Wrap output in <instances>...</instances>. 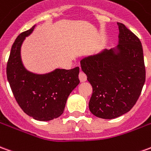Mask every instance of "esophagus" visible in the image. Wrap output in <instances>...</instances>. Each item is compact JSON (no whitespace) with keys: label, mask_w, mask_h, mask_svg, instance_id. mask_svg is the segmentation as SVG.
I'll list each match as a JSON object with an SVG mask.
<instances>
[{"label":"esophagus","mask_w":151,"mask_h":151,"mask_svg":"<svg viewBox=\"0 0 151 151\" xmlns=\"http://www.w3.org/2000/svg\"><path fill=\"white\" fill-rule=\"evenodd\" d=\"M78 77H79V80H80V82H81V83H83V82L86 81V76L84 73L83 72L79 73Z\"/></svg>","instance_id":"34e87169"}]
</instances>
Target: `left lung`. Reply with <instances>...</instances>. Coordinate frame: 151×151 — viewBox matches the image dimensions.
I'll use <instances>...</instances> for the list:
<instances>
[{
    "mask_svg": "<svg viewBox=\"0 0 151 151\" xmlns=\"http://www.w3.org/2000/svg\"><path fill=\"white\" fill-rule=\"evenodd\" d=\"M119 25V45L83 58V72L92 86L89 109L101 119H112L130 111L145 81L142 42L124 24Z\"/></svg>",
    "mask_w": 151,
    "mask_h": 151,
    "instance_id": "1",
    "label": "left lung"
}]
</instances>
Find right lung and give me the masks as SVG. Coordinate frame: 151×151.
I'll list each match as a JSON object with an SVG mask.
<instances>
[{
  "instance_id": "obj_1",
  "label": "right lung",
  "mask_w": 151,
  "mask_h": 151,
  "mask_svg": "<svg viewBox=\"0 0 151 151\" xmlns=\"http://www.w3.org/2000/svg\"><path fill=\"white\" fill-rule=\"evenodd\" d=\"M36 25L20 33L11 47L6 67L7 79L15 100L25 114L39 121H50L64 113L69 94L79 84V67L37 74L27 70L21 46Z\"/></svg>"
}]
</instances>
